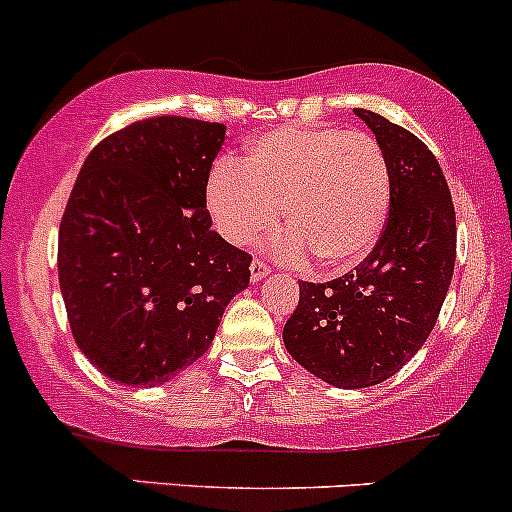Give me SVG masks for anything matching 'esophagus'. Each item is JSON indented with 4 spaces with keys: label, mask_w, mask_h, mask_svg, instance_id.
<instances>
[{
    "label": "esophagus",
    "mask_w": 512,
    "mask_h": 512,
    "mask_svg": "<svg viewBox=\"0 0 512 512\" xmlns=\"http://www.w3.org/2000/svg\"><path fill=\"white\" fill-rule=\"evenodd\" d=\"M270 272L272 270L265 265V262H262V260H252V265H250V280L252 282H262L267 275H270Z\"/></svg>",
    "instance_id": "esophagus-1"
}]
</instances>
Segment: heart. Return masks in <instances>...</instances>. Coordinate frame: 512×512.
<instances>
[{
    "label": "heart",
    "instance_id": "obj_1",
    "mask_svg": "<svg viewBox=\"0 0 512 512\" xmlns=\"http://www.w3.org/2000/svg\"><path fill=\"white\" fill-rule=\"evenodd\" d=\"M292 225L272 250L327 270H349L371 255L391 210L384 151L361 131L287 126L247 146L242 163L220 160L205 183V208L232 245H250L280 220Z\"/></svg>",
    "mask_w": 512,
    "mask_h": 512
}]
</instances>
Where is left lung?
<instances>
[{"mask_svg": "<svg viewBox=\"0 0 512 512\" xmlns=\"http://www.w3.org/2000/svg\"><path fill=\"white\" fill-rule=\"evenodd\" d=\"M391 170V210L371 255L324 285L299 282L287 352L337 389L394 376L431 334L456 265V213L436 156L406 128L356 108Z\"/></svg>", "mask_w": 512, "mask_h": 512, "instance_id": "8db88e82", "label": "left lung"}]
</instances>
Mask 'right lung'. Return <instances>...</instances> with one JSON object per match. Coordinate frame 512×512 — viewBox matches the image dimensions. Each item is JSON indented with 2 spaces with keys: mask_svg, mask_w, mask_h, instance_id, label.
<instances>
[{
  "mask_svg": "<svg viewBox=\"0 0 512 512\" xmlns=\"http://www.w3.org/2000/svg\"><path fill=\"white\" fill-rule=\"evenodd\" d=\"M223 143V123L158 116L81 165L59 225V285L76 344L118 384L158 386L200 359L250 285L252 257L205 208Z\"/></svg>",
  "mask_w": 512,
  "mask_h": 512,
  "instance_id": "1",
  "label": "right lung"
}]
</instances>
